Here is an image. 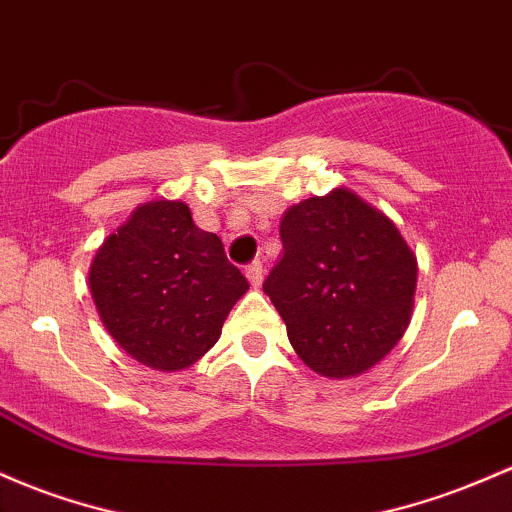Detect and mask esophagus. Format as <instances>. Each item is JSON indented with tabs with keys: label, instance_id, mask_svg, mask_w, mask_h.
Wrapping results in <instances>:
<instances>
[{
	"label": "esophagus",
	"instance_id": "esophagus-1",
	"mask_svg": "<svg viewBox=\"0 0 512 512\" xmlns=\"http://www.w3.org/2000/svg\"><path fill=\"white\" fill-rule=\"evenodd\" d=\"M245 277H247V282L257 289V286L262 284V279H265V267H262V262L260 260L250 262V265L245 267Z\"/></svg>",
	"mask_w": 512,
	"mask_h": 512
}]
</instances>
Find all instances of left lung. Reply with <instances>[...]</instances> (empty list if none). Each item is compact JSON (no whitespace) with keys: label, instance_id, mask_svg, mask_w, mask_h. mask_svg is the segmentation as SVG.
I'll list each match as a JSON object with an SVG mask.
<instances>
[{"label":"left lung","instance_id":"1","mask_svg":"<svg viewBox=\"0 0 512 512\" xmlns=\"http://www.w3.org/2000/svg\"><path fill=\"white\" fill-rule=\"evenodd\" d=\"M282 260L262 284L306 367L330 379L364 374L403 338L418 262L396 223L350 189L284 213Z\"/></svg>","mask_w":512,"mask_h":512}]
</instances>
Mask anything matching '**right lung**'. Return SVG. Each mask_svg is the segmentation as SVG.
<instances>
[{
	"label": "right lung",
	"instance_id": "obj_1",
	"mask_svg": "<svg viewBox=\"0 0 512 512\" xmlns=\"http://www.w3.org/2000/svg\"><path fill=\"white\" fill-rule=\"evenodd\" d=\"M247 289L221 238L196 226L184 201L140 204L89 267L104 328L126 355L157 372H179L204 357Z\"/></svg>",
	"mask_w": 512,
	"mask_h": 512
}]
</instances>
